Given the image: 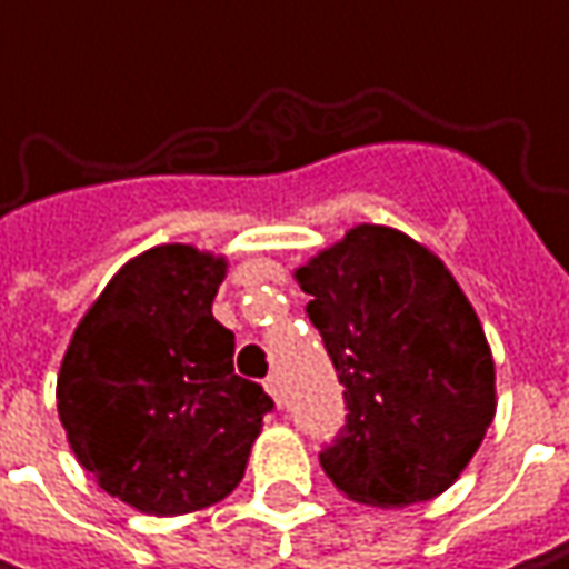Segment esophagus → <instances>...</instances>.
I'll return each mask as SVG.
<instances>
[{
	"mask_svg": "<svg viewBox=\"0 0 569 569\" xmlns=\"http://www.w3.org/2000/svg\"><path fill=\"white\" fill-rule=\"evenodd\" d=\"M264 390H268V396H271L274 402H281V380H278V377H268V380H264Z\"/></svg>",
	"mask_w": 569,
	"mask_h": 569,
	"instance_id": "34e87169",
	"label": "esophagus"
}]
</instances>
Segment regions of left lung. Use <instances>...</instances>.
<instances>
[{
    "mask_svg": "<svg viewBox=\"0 0 569 569\" xmlns=\"http://www.w3.org/2000/svg\"><path fill=\"white\" fill-rule=\"evenodd\" d=\"M295 278L347 402L320 452L327 478L373 508L442 495L498 406L491 347L452 271L399 229L363 222Z\"/></svg>",
    "mask_w": 569,
    "mask_h": 569,
    "instance_id": "1",
    "label": "left lung"
}]
</instances>
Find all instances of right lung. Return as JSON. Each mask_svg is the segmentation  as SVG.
<instances>
[{
    "label": "right lung",
    "instance_id": "right-lung-1",
    "mask_svg": "<svg viewBox=\"0 0 569 569\" xmlns=\"http://www.w3.org/2000/svg\"><path fill=\"white\" fill-rule=\"evenodd\" d=\"M229 261L196 246L130 258L74 327L58 419L74 459L123 505L173 518L239 488L271 396L236 377L212 318Z\"/></svg>",
    "mask_w": 569,
    "mask_h": 569
}]
</instances>
